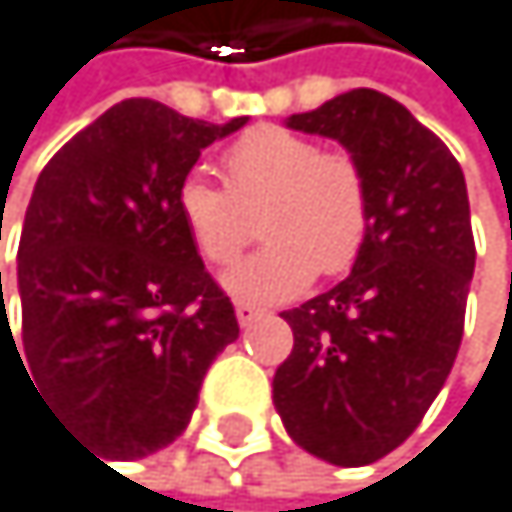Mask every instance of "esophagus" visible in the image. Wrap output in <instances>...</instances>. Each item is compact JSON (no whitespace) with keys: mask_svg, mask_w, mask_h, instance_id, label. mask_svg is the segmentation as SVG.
Here are the masks:
<instances>
[{"mask_svg":"<svg viewBox=\"0 0 512 512\" xmlns=\"http://www.w3.org/2000/svg\"><path fill=\"white\" fill-rule=\"evenodd\" d=\"M236 317H239L242 326H251L258 317H264V311H261V307L248 304V301H239V304H236Z\"/></svg>","mask_w":512,"mask_h":512,"instance_id":"obj_1","label":"esophagus"}]
</instances>
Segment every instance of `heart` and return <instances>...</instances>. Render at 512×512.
I'll list each match as a JSON object with an SVG mask.
<instances>
[{"label": "heart", "mask_w": 512, "mask_h": 512, "mask_svg": "<svg viewBox=\"0 0 512 512\" xmlns=\"http://www.w3.org/2000/svg\"><path fill=\"white\" fill-rule=\"evenodd\" d=\"M226 186L186 173L177 214L195 251L214 267L233 264L254 236V217L270 239L226 273V289L245 301H289L323 276L345 273L370 233V183L345 149L264 124L242 133L220 158Z\"/></svg>", "instance_id": "heart-1"}]
</instances>
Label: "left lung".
<instances>
[{"label": "left lung", "mask_w": 512, "mask_h": 512, "mask_svg": "<svg viewBox=\"0 0 512 512\" xmlns=\"http://www.w3.org/2000/svg\"><path fill=\"white\" fill-rule=\"evenodd\" d=\"M292 130L339 139L370 183V233L339 286L282 311L292 354L273 404L307 454L367 466L423 423L463 339L476 267L457 158L401 102L351 89L292 114Z\"/></svg>", "instance_id": "left-lung-1"}]
</instances>
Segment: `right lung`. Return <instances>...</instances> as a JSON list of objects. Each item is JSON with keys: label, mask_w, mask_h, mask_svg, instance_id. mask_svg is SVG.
I'll return each instance as SVG.
<instances>
[{"label": "right lung", "mask_w": 512, "mask_h": 512, "mask_svg": "<svg viewBox=\"0 0 512 512\" xmlns=\"http://www.w3.org/2000/svg\"><path fill=\"white\" fill-rule=\"evenodd\" d=\"M242 124L124 99L39 173L18 245L21 345L5 307L0 339L5 329L8 348H24L39 398L99 457H149L180 438L208 367L239 339L233 301L177 214V186Z\"/></svg>", "instance_id": "1"}]
</instances>
